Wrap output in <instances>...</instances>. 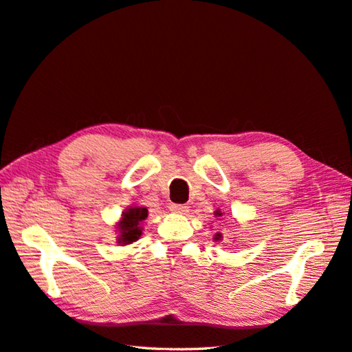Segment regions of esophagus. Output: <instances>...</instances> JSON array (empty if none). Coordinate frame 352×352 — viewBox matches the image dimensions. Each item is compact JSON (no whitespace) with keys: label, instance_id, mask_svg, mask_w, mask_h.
<instances>
[{"label":"esophagus","instance_id":"esophagus-1","mask_svg":"<svg viewBox=\"0 0 352 352\" xmlns=\"http://www.w3.org/2000/svg\"><path fill=\"white\" fill-rule=\"evenodd\" d=\"M169 210L173 211V213H178V214H186L187 211H189V207L186 206V204H170Z\"/></svg>","mask_w":352,"mask_h":352}]
</instances>
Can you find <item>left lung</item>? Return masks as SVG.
Instances as JSON below:
<instances>
[{"mask_svg":"<svg viewBox=\"0 0 352 352\" xmlns=\"http://www.w3.org/2000/svg\"><path fill=\"white\" fill-rule=\"evenodd\" d=\"M214 216H216V217H222L223 213H222V211H220V210H216V211H214ZM213 240H214V243H216V241H222V240H223V235L220 234V232H216V234L213 235Z\"/></svg>","mask_w":352,"mask_h":352,"instance_id":"left-lung-1","label":"left lung"}]
</instances>
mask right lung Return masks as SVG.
Here are the masks:
<instances>
[{
    "label": "right lung",
    "mask_w": 352,
    "mask_h": 352,
    "mask_svg": "<svg viewBox=\"0 0 352 352\" xmlns=\"http://www.w3.org/2000/svg\"><path fill=\"white\" fill-rule=\"evenodd\" d=\"M146 217H148V210L142 206H132L122 211L120 220L116 223L118 246H127L139 240L144 230L142 222Z\"/></svg>",
    "instance_id": "1"
}]
</instances>
